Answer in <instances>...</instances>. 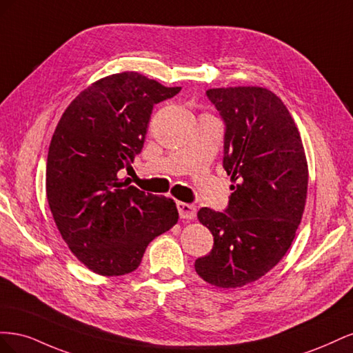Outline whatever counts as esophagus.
Wrapping results in <instances>:
<instances>
[{"label": "esophagus", "instance_id": "esophagus-1", "mask_svg": "<svg viewBox=\"0 0 353 353\" xmlns=\"http://www.w3.org/2000/svg\"><path fill=\"white\" fill-rule=\"evenodd\" d=\"M176 208H178V212H179V216L183 219H196V215H197V209L196 206L193 205H188V203H183V201H178L176 203Z\"/></svg>", "mask_w": 353, "mask_h": 353}]
</instances>
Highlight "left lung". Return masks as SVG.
I'll use <instances>...</instances> for the list:
<instances>
[{"instance_id": "1", "label": "left lung", "mask_w": 353, "mask_h": 353, "mask_svg": "<svg viewBox=\"0 0 353 353\" xmlns=\"http://www.w3.org/2000/svg\"><path fill=\"white\" fill-rule=\"evenodd\" d=\"M227 125L223 169L232 194L225 212L201 208L213 249L194 263L206 283L239 288L259 280L290 249L307 193V162L290 112L262 87L206 91Z\"/></svg>"}]
</instances>
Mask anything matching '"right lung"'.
Masks as SVG:
<instances>
[{"label": "right lung", "instance_id": "right-lung-1", "mask_svg": "<svg viewBox=\"0 0 353 353\" xmlns=\"http://www.w3.org/2000/svg\"><path fill=\"white\" fill-rule=\"evenodd\" d=\"M181 87L137 72L109 74L78 94L61 114L47 157V200L70 252L92 272L135 271L148 243L178 222L172 199L121 179L143 150L153 105Z\"/></svg>", "mask_w": 353, "mask_h": 353}]
</instances>
